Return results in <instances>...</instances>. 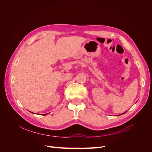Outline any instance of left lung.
I'll return each mask as SVG.
<instances>
[{
	"label": "left lung",
	"instance_id": "obj_1",
	"mask_svg": "<svg viewBox=\"0 0 152 152\" xmlns=\"http://www.w3.org/2000/svg\"><path fill=\"white\" fill-rule=\"evenodd\" d=\"M124 113H126V112H124ZM124 113H122V114H121V115H122V114H124Z\"/></svg>",
	"mask_w": 152,
	"mask_h": 152
}]
</instances>
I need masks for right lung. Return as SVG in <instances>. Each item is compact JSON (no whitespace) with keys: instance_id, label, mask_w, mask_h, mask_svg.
Listing matches in <instances>:
<instances>
[{"instance_id":"right-lung-1","label":"right lung","mask_w":152,"mask_h":152,"mask_svg":"<svg viewBox=\"0 0 152 152\" xmlns=\"http://www.w3.org/2000/svg\"><path fill=\"white\" fill-rule=\"evenodd\" d=\"M48 114V113H47ZM47 114H43L44 115H47Z\"/></svg>"}]
</instances>
